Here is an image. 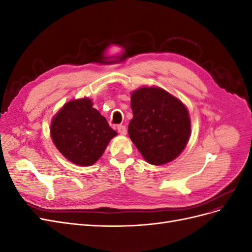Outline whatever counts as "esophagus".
Instances as JSON below:
<instances>
[{"label": "esophagus", "mask_w": 252, "mask_h": 252, "mask_svg": "<svg viewBox=\"0 0 252 252\" xmlns=\"http://www.w3.org/2000/svg\"><path fill=\"white\" fill-rule=\"evenodd\" d=\"M117 129H118L119 133L122 134V135H125V134L127 133V129H126V127H125L124 125H119V126L117 127Z\"/></svg>", "instance_id": "esophagus-1"}]
</instances>
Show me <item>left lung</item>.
Here are the masks:
<instances>
[{
    "label": "left lung",
    "instance_id": "obj_1",
    "mask_svg": "<svg viewBox=\"0 0 252 252\" xmlns=\"http://www.w3.org/2000/svg\"><path fill=\"white\" fill-rule=\"evenodd\" d=\"M130 100L133 118L128 133L145 161L157 166L173 161L185 149L191 132L186 106L157 86L133 90Z\"/></svg>",
    "mask_w": 252,
    "mask_h": 252
}]
</instances>
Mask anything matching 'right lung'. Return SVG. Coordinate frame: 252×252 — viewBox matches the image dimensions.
Wrapping results in <instances>:
<instances>
[{
  "label": "right lung",
  "mask_w": 252,
  "mask_h": 252,
  "mask_svg": "<svg viewBox=\"0 0 252 252\" xmlns=\"http://www.w3.org/2000/svg\"><path fill=\"white\" fill-rule=\"evenodd\" d=\"M93 106L89 97L71 100L51 120L53 144L68 161L79 166L94 165L118 134Z\"/></svg>",
  "instance_id": "right-lung-1"
}]
</instances>
